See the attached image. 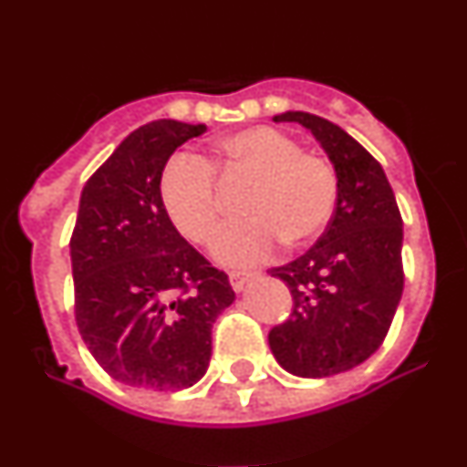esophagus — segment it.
Segmentation results:
<instances>
[{
	"instance_id": "obj_1",
	"label": "esophagus",
	"mask_w": 467,
	"mask_h": 467,
	"mask_svg": "<svg viewBox=\"0 0 467 467\" xmlns=\"http://www.w3.org/2000/svg\"><path fill=\"white\" fill-rule=\"evenodd\" d=\"M253 275H254V271H231V274H229L231 287H234L236 292H241L243 287H245L247 280L253 278Z\"/></svg>"
}]
</instances>
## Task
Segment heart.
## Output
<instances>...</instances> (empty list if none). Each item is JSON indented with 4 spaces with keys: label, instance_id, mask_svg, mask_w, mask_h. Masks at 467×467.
Here are the masks:
<instances>
[{
    "label": "heart",
    "instance_id": "1",
    "mask_svg": "<svg viewBox=\"0 0 467 467\" xmlns=\"http://www.w3.org/2000/svg\"><path fill=\"white\" fill-rule=\"evenodd\" d=\"M226 175L257 177L245 198L247 220L229 224L214 243L224 264H254L280 241L304 245L327 229L339 201V175L329 159L301 150L274 126H253L217 144ZM161 203L187 241L205 245L220 224V193L210 161L192 151L171 156L159 182Z\"/></svg>",
    "mask_w": 467,
    "mask_h": 467
}]
</instances>
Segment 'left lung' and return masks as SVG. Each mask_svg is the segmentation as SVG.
<instances>
[{
    "mask_svg": "<svg viewBox=\"0 0 467 467\" xmlns=\"http://www.w3.org/2000/svg\"><path fill=\"white\" fill-rule=\"evenodd\" d=\"M274 121L311 130L337 168L339 201L316 245L269 271L295 299L269 346L295 377H332L377 353L390 329L404 287L402 217L381 163L344 128L308 111Z\"/></svg>",
    "mask_w": 467,
    "mask_h": 467,
    "instance_id": "left-lung-1",
    "label": "left lung"
}]
</instances>
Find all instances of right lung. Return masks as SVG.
Returning <instances> with one entry per match:
<instances>
[{"instance_id":"1","label":"right lung","mask_w":467,"mask_h":467,"mask_svg":"<svg viewBox=\"0 0 467 467\" xmlns=\"http://www.w3.org/2000/svg\"><path fill=\"white\" fill-rule=\"evenodd\" d=\"M205 130L172 119L140 126L81 192L69 241L74 317L90 356L128 386L180 390L201 381L214 320L236 299L159 196L172 151Z\"/></svg>"}]
</instances>
